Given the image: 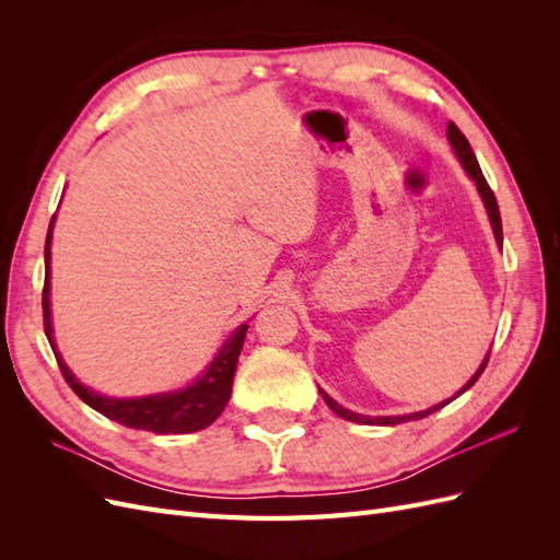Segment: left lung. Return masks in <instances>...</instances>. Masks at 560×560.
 <instances>
[{
	"label": "left lung",
	"instance_id": "obj_1",
	"mask_svg": "<svg viewBox=\"0 0 560 560\" xmlns=\"http://www.w3.org/2000/svg\"><path fill=\"white\" fill-rule=\"evenodd\" d=\"M448 142H451V147H453V151H455V156L460 159V163H463V167H465V173L477 182V189H479V194H481V200H483V206H486V212H488V219H490V226H493V233H495V241H498V245L502 247V219H500V208H498V200H495V194H493V189H490L488 186V182H486V177H483V173H481V167H479V161H477V156H474V151H471V147H469V142H467V138L463 135V130L457 128L453 121L448 124ZM488 358H490V352L486 354V360L481 362V366L477 369V374H474L469 381H467V385L463 387V389H457V393L451 397V399H446V401H442V404H436V406H432V409H425V411H418V413H406V416H362V413H352V411H348V409H343L341 404L338 401H334L325 389H319V395L325 397V401H327V406L329 409L336 413V416H341L343 420H350V422H360V425H399V422H409V420H420V418H428L430 413H434V411H439V409H444L446 404H451L455 397H460L463 393H467V389L479 381V376L483 374V369H486V364H488Z\"/></svg>",
	"mask_w": 560,
	"mask_h": 560
}]
</instances>
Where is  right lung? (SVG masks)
Returning a JSON list of instances; mask_svg holds the SVG:
<instances>
[{"mask_svg":"<svg viewBox=\"0 0 560 560\" xmlns=\"http://www.w3.org/2000/svg\"><path fill=\"white\" fill-rule=\"evenodd\" d=\"M56 217L50 219V226L46 233V247H44V264H46V278H44V294H42V308H44V331L54 354L58 360V366L62 376L70 385L81 401H86L91 409L97 413L107 416L109 420H116L118 425L147 430L154 434H189L198 432L202 428L212 425V422L222 416L224 406L231 397L235 366H238V354L245 343L247 325H241L235 329L229 341L219 348L210 366L202 371V376L184 389H175V393L163 395H149V397H135V399H116L95 393V389L81 385L79 378L72 374L67 364L62 362L60 352L54 341V327H50V231H54Z\"/></svg>","mask_w":560,"mask_h":560,"instance_id":"add662e5","label":"right lung"}]
</instances>
